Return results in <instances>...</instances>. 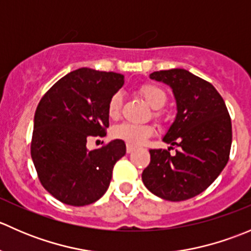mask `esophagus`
<instances>
[{"label":"esophagus","instance_id":"obj_1","mask_svg":"<svg viewBox=\"0 0 251 251\" xmlns=\"http://www.w3.org/2000/svg\"><path fill=\"white\" fill-rule=\"evenodd\" d=\"M135 147H133V146H131V144H126V151H127V153L128 154H130V153H132V151H135Z\"/></svg>","mask_w":251,"mask_h":251}]
</instances>
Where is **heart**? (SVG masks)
<instances>
[{
    "label": "heart",
    "mask_w": 251,
    "mask_h": 251,
    "mask_svg": "<svg viewBox=\"0 0 251 251\" xmlns=\"http://www.w3.org/2000/svg\"><path fill=\"white\" fill-rule=\"evenodd\" d=\"M141 95L143 96L144 100L149 104V107L153 109H160L166 103V93L163 88L155 85H144L141 87ZM121 102L123 97L120 93H115L110 98L108 103V115L111 119H116L120 115ZM153 127L149 125H138V124L123 123L114 126L111 130L113 137L118 140L125 141L126 143L131 146H140L144 143L147 138L153 135Z\"/></svg>",
    "instance_id": "b5f03b06"
}]
</instances>
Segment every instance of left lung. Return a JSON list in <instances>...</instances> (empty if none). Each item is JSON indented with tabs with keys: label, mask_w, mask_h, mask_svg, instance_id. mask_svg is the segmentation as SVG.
<instances>
[{
	"label": "left lung",
	"mask_w": 251,
	"mask_h": 251,
	"mask_svg": "<svg viewBox=\"0 0 251 251\" xmlns=\"http://www.w3.org/2000/svg\"><path fill=\"white\" fill-rule=\"evenodd\" d=\"M151 80L170 86L176 116L164 135L165 143L177 147L151 149V163L142 173L144 186L170 201L191 199L219 177L229 158L232 124L216 88L184 69L154 72Z\"/></svg>",
	"instance_id": "1"
}]
</instances>
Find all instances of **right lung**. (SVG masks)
<instances>
[{"label":"right lung","mask_w":251,"mask_h":251,"mask_svg":"<svg viewBox=\"0 0 251 251\" xmlns=\"http://www.w3.org/2000/svg\"><path fill=\"white\" fill-rule=\"evenodd\" d=\"M124 82L121 74L80 68L58 80L40 100L31 158L42 186L62 203L83 206L107 192L125 143L114 140L93 151L86 143L109 127L108 103Z\"/></svg>","instance_id":"right-lung-1"}]
</instances>
